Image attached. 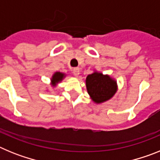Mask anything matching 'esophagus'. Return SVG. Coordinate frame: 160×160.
Returning <instances> with one entry per match:
<instances>
[{
	"label": "esophagus",
	"mask_w": 160,
	"mask_h": 160,
	"mask_svg": "<svg viewBox=\"0 0 160 160\" xmlns=\"http://www.w3.org/2000/svg\"><path fill=\"white\" fill-rule=\"evenodd\" d=\"M73 75L75 76V77H78V76L79 75V73H80V69H79V68H78V67L73 68Z\"/></svg>",
	"instance_id": "1"
}]
</instances>
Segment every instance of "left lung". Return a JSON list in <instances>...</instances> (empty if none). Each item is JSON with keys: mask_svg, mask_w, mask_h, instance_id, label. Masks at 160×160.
I'll return each instance as SVG.
<instances>
[{"mask_svg": "<svg viewBox=\"0 0 160 160\" xmlns=\"http://www.w3.org/2000/svg\"><path fill=\"white\" fill-rule=\"evenodd\" d=\"M86 86L90 98L97 104L111 99L118 90L117 82L114 78L98 71L87 76Z\"/></svg>", "mask_w": 160, "mask_h": 160, "instance_id": "obj_1", "label": "left lung"}]
</instances>
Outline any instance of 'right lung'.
<instances>
[{
	"instance_id": "1",
	"label": "right lung",
	"mask_w": 160,
	"mask_h": 160,
	"mask_svg": "<svg viewBox=\"0 0 160 160\" xmlns=\"http://www.w3.org/2000/svg\"><path fill=\"white\" fill-rule=\"evenodd\" d=\"M66 77V74L64 73H61V72H55L52 76L51 79H50V84L53 87H55L58 84L59 82L62 81L63 78Z\"/></svg>"
}]
</instances>
